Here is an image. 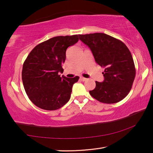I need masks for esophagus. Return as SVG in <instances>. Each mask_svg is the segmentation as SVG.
Returning a JSON list of instances; mask_svg holds the SVG:
<instances>
[{"label":"esophagus","instance_id":"esophagus-1","mask_svg":"<svg viewBox=\"0 0 153 153\" xmlns=\"http://www.w3.org/2000/svg\"><path fill=\"white\" fill-rule=\"evenodd\" d=\"M80 79H81L82 81L84 82V81H86L88 79L87 78H85V77H80Z\"/></svg>","mask_w":153,"mask_h":153}]
</instances>
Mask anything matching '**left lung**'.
<instances>
[{"label":"left lung","instance_id":"1","mask_svg":"<svg viewBox=\"0 0 153 153\" xmlns=\"http://www.w3.org/2000/svg\"><path fill=\"white\" fill-rule=\"evenodd\" d=\"M79 40L90 48L95 61L105 68L102 82L96 81L90 94L98 101L113 104L129 94L136 76L130 51L121 40L104 33L79 34Z\"/></svg>","mask_w":153,"mask_h":153}]
</instances>
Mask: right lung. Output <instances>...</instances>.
Masks as SVG:
<instances>
[{"instance_id":"obj_1","label":"right lung","mask_w":153,"mask_h":153,"mask_svg":"<svg viewBox=\"0 0 153 153\" xmlns=\"http://www.w3.org/2000/svg\"><path fill=\"white\" fill-rule=\"evenodd\" d=\"M79 40L77 35L56 36L36 46L24 61L22 81L30 100L47 111L63 107L71 97L72 87L79 77L68 78L61 75L66 50Z\"/></svg>"}]
</instances>
